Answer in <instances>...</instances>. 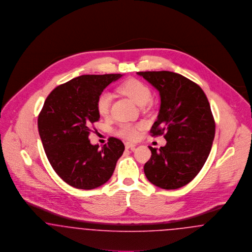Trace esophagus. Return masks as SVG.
<instances>
[{
	"mask_svg": "<svg viewBox=\"0 0 252 252\" xmlns=\"http://www.w3.org/2000/svg\"><path fill=\"white\" fill-rule=\"evenodd\" d=\"M135 147H136V145L134 143H132V142H126L125 143V148L126 149H134Z\"/></svg>",
	"mask_w": 252,
	"mask_h": 252,
	"instance_id": "1",
	"label": "esophagus"
}]
</instances>
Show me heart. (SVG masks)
<instances>
[{"label":"heart","instance_id":"heart-1","mask_svg":"<svg viewBox=\"0 0 252 252\" xmlns=\"http://www.w3.org/2000/svg\"><path fill=\"white\" fill-rule=\"evenodd\" d=\"M120 92L130 97L138 106H144L152 97V92L149 86L141 80L131 79L123 82L119 88ZM112 103V94L109 92L100 94L96 99V111L99 116L106 117L110 112ZM140 126L130 123L121 124L118 130L120 136L128 139H135L138 136V129Z\"/></svg>","mask_w":252,"mask_h":252}]
</instances>
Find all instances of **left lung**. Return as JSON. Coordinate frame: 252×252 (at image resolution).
<instances>
[{
	"label": "left lung",
	"instance_id": "obj_1",
	"mask_svg": "<svg viewBox=\"0 0 252 252\" xmlns=\"http://www.w3.org/2000/svg\"><path fill=\"white\" fill-rule=\"evenodd\" d=\"M136 74L159 92L161 104L151 133H165L167 140L159 150L149 146L152 157L144 166L146 177L161 189H179L198 174L211 153L215 123L209 100L200 86L182 75L170 71Z\"/></svg>",
	"mask_w": 252,
	"mask_h": 252
}]
</instances>
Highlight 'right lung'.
Instances as JSON below:
<instances>
[{"label":"right lung","mask_w":252,"mask_h":252,"mask_svg":"<svg viewBox=\"0 0 252 252\" xmlns=\"http://www.w3.org/2000/svg\"><path fill=\"white\" fill-rule=\"evenodd\" d=\"M120 74L83 75L56 87L46 97L38 119L43 149L54 171L68 185L98 188L111 178L124 152L122 141L110 137L99 149L88 135L100 116L96 99Z\"/></svg>","instance_id":"obj_1"}]
</instances>
